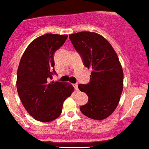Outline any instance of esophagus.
<instances>
[{
    "instance_id": "obj_1",
    "label": "esophagus",
    "mask_w": 149,
    "mask_h": 149,
    "mask_svg": "<svg viewBox=\"0 0 149 149\" xmlns=\"http://www.w3.org/2000/svg\"><path fill=\"white\" fill-rule=\"evenodd\" d=\"M78 85L77 84H74V88H75V90H76L77 91H78Z\"/></svg>"
}]
</instances>
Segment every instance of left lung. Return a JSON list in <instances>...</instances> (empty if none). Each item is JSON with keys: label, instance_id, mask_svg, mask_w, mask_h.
<instances>
[{"label": "left lung", "instance_id": "left-lung-1", "mask_svg": "<svg viewBox=\"0 0 149 149\" xmlns=\"http://www.w3.org/2000/svg\"><path fill=\"white\" fill-rule=\"evenodd\" d=\"M69 37L84 65L92 70L91 82L78 85L79 91L88 96V103L79 109L93 120H104L116 109L123 93L124 74L118 56L109 41L98 33L85 31Z\"/></svg>", "mask_w": 149, "mask_h": 149}]
</instances>
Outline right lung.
I'll return each instance as SVG.
<instances>
[{
  "label": "right lung",
  "instance_id": "1",
  "mask_svg": "<svg viewBox=\"0 0 149 149\" xmlns=\"http://www.w3.org/2000/svg\"><path fill=\"white\" fill-rule=\"evenodd\" d=\"M67 37L51 33L41 35L29 43L20 60L17 92L25 109L38 121L48 123L58 118L63 103L74 90L71 84L51 81L55 73L54 52Z\"/></svg>",
  "mask_w": 149,
  "mask_h": 149
}]
</instances>
